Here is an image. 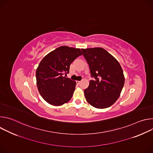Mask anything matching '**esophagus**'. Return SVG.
Wrapping results in <instances>:
<instances>
[{"label": "esophagus", "mask_w": 153, "mask_h": 153, "mask_svg": "<svg viewBox=\"0 0 153 153\" xmlns=\"http://www.w3.org/2000/svg\"><path fill=\"white\" fill-rule=\"evenodd\" d=\"M76 83H77V85H79V84L80 83V81H78V80H77V81H76Z\"/></svg>", "instance_id": "1"}]
</instances>
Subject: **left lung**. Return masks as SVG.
I'll return each instance as SVG.
<instances>
[{
  "instance_id": "8db88e82",
  "label": "left lung",
  "mask_w": 153,
  "mask_h": 153,
  "mask_svg": "<svg viewBox=\"0 0 153 153\" xmlns=\"http://www.w3.org/2000/svg\"><path fill=\"white\" fill-rule=\"evenodd\" d=\"M89 65L93 80L84 90L86 101L93 106L103 109L118 99L125 83V77L119 62L102 48L82 49Z\"/></svg>"
}]
</instances>
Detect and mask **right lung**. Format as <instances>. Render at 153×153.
<instances>
[{
	"label": "right lung",
	"instance_id": "1",
	"mask_svg": "<svg viewBox=\"0 0 153 153\" xmlns=\"http://www.w3.org/2000/svg\"><path fill=\"white\" fill-rule=\"evenodd\" d=\"M82 54L79 48L62 46L41 60L36 73L37 86L40 94L47 102L59 106L71 99L76 82L63 75L69 73L71 63Z\"/></svg>",
	"mask_w": 153,
	"mask_h": 153
}]
</instances>
